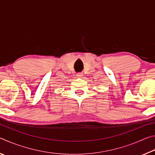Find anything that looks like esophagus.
I'll return each mask as SVG.
<instances>
[{
  "label": "esophagus",
  "mask_w": 155,
  "mask_h": 155,
  "mask_svg": "<svg viewBox=\"0 0 155 155\" xmlns=\"http://www.w3.org/2000/svg\"><path fill=\"white\" fill-rule=\"evenodd\" d=\"M77 77H79V78L82 77H83V73H77Z\"/></svg>",
  "instance_id": "esophagus-1"
}]
</instances>
